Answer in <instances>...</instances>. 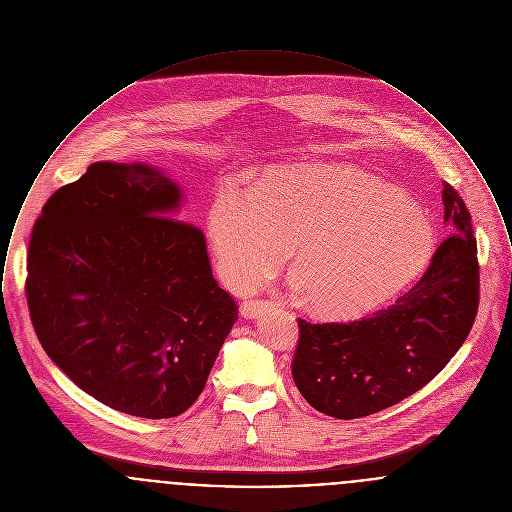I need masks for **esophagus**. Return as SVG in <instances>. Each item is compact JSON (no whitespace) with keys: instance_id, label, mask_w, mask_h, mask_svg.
Wrapping results in <instances>:
<instances>
[{"instance_id":"34e87169","label":"esophagus","mask_w":512,"mask_h":512,"mask_svg":"<svg viewBox=\"0 0 512 512\" xmlns=\"http://www.w3.org/2000/svg\"><path fill=\"white\" fill-rule=\"evenodd\" d=\"M272 307L268 301H244L240 305V314L246 318V320H252V318H258L260 314H264L268 308Z\"/></svg>"}]
</instances>
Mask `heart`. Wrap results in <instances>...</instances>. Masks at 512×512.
Listing matches in <instances>:
<instances>
[{
	"label": "heart",
	"instance_id": "obj_1",
	"mask_svg": "<svg viewBox=\"0 0 512 512\" xmlns=\"http://www.w3.org/2000/svg\"><path fill=\"white\" fill-rule=\"evenodd\" d=\"M221 277L260 283L293 248L308 308L347 318L382 305L423 272L435 250L429 215L396 188L336 163L260 172L250 190L223 184L207 211Z\"/></svg>",
	"mask_w": 512,
	"mask_h": 512
}]
</instances>
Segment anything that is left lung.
<instances>
[{
    "mask_svg": "<svg viewBox=\"0 0 512 512\" xmlns=\"http://www.w3.org/2000/svg\"><path fill=\"white\" fill-rule=\"evenodd\" d=\"M443 205L450 237L394 305L345 324L299 318L293 380L312 408L336 419L390 408L439 375L468 338L479 303L472 215L446 182Z\"/></svg>",
    "mask_w": 512,
    "mask_h": 512,
    "instance_id": "8db88e82",
    "label": "left lung"
}]
</instances>
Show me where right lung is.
<instances>
[{"label": "right lung", "instance_id": "obj_1", "mask_svg": "<svg viewBox=\"0 0 512 512\" xmlns=\"http://www.w3.org/2000/svg\"><path fill=\"white\" fill-rule=\"evenodd\" d=\"M182 188L145 163H93L50 196L27 256L48 357L104 406L167 419L204 390L239 318L211 273Z\"/></svg>", "mask_w": 512, "mask_h": 512}]
</instances>
